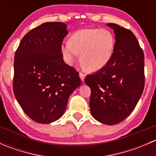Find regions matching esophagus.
I'll use <instances>...</instances> for the list:
<instances>
[{"instance_id":"34e87169","label":"esophagus","mask_w":156,"mask_h":156,"mask_svg":"<svg viewBox=\"0 0 156 156\" xmlns=\"http://www.w3.org/2000/svg\"><path fill=\"white\" fill-rule=\"evenodd\" d=\"M79 76H80V78H81V81H84V74H83L82 72H80Z\"/></svg>"}]
</instances>
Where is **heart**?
<instances>
[{
    "label": "heart",
    "mask_w": 156,
    "mask_h": 156,
    "mask_svg": "<svg viewBox=\"0 0 156 156\" xmlns=\"http://www.w3.org/2000/svg\"><path fill=\"white\" fill-rule=\"evenodd\" d=\"M115 39L111 31L105 29H85L77 31L69 41L61 45L65 62L72 66L79 59L83 66L91 72L104 68L112 56Z\"/></svg>",
    "instance_id": "b5f03b06"
}]
</instances>
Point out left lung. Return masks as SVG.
I'll list each match as a JSON object with an SVG mask.
<instances>
[{
  "mask_svg": "<svg viewBox=\"0 0 156 156\" xmlns=\"http://www.w3.org/2000/svg\"><path fill=\"white\" fill-rule=\"evenodd\" d=\"M115 45L107 65L87 75L91 90L90 108L93 117L108 125L120 123L134 109L145 83L144 54L134 34L114 23Z\"/></svg>",
  "mask_w": 156,
  "mask_h": 156,
  "instance_id": "1",
  "label": "left lung"
}]
</instances>
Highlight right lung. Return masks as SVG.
Wrapping results in <instances>:
<instances>
[{
    "label": "right lung",
    "instance_id": "1",
    "mask_svg": "<svg viewBox=\"0 0 156 156\" xmlns=\"http://www.w3.org/2000/svg\"><path fill=\"white\" fill-rule=\"evenodd\" d=\"M67 26L45 23L23 37L14 58V95L34 122L49 124L66 109L72 93L81 84L78 72L65 63L61 53Z\"/></svg>",
    "mask_w": 156,
    "mask_h": 156
}]
</instances>
